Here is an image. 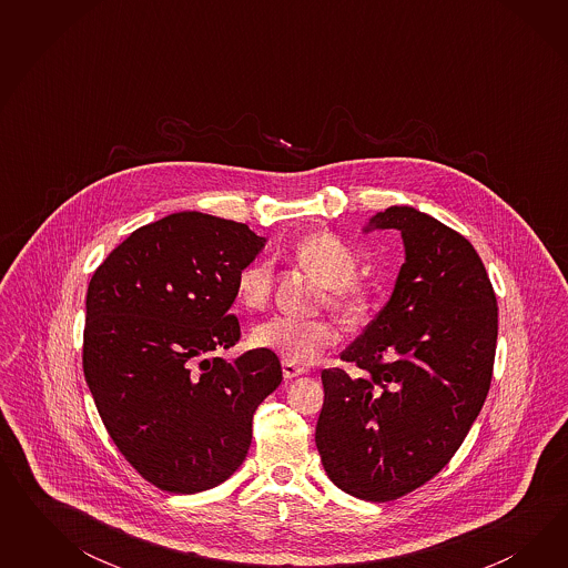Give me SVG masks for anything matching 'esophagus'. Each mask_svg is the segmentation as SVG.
Returning a JSON list of instances; mask_svg holds the SVG:
<instances>
[{"label":"esophagus","instance_id":"esophagus-1","mask_svg":"<svg viewBox=\"0 0 568 568\" xmlns=\"http://www.w3.org/2000/svg\"><path fill=\"white\" fill-rule=\"evenodd\" d=\"M306 373H308V371H306L304 366H295L292 362H283V377L287 378V381L302 377V375H306Z\"/></svg>","mask_w":568,"mask_h":568}]
</instances>
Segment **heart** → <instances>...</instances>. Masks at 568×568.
I'll return each instance as SVG.
<instances>
[{
	"label": "heart",
	"mask_w": 568,
	"mask_h": 568,
	"mask_svg": "<svg viewBox=\"0 0 568 568\" xmlns=\"http://www.w3.org/2000/svg\"><path fill=\"white\" fill-rule=\"evenodd\" d=\"M295 260L325 285L323 302L345 321H356L368 310V290L358 278V252L335 233H310L295 243ZM273 268L266 260H254L237 273L235 292L247 310L264 308L271 300ZM339 333L328 321H304L273 316L252 328L254 347L273 352L283 362L310 364L337 344Z\"/></svg>",
	"instance_id": "heart-1"
}]
</instances>
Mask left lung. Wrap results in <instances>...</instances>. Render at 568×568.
<instances>
[{"instance_id": "1", "label": "left lung", "mask_w": 568, "mask_h": 568, "mask_svg": "<svg viewBox=\"0 0 568 568\" xmlns=\"http://www.w3.org/2000/svg\"><path fill=\"white\" fill-rule=\"evenodd\" d=\"M406 262L377 318L323 371L316 447L328 479L368 501L402 498L452 460L491 385L498 302L470 241L416 207L377 212Z\"/></svg>"}]
</instances>
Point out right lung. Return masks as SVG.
Listing matches in <instances>:
<instances>
[{
    "label": "right lung",
    "instance_id": "add662e5",
    "mask_svg": "<svg viewBox=\"0 0 568 568\" xmlns=\"http://www.w3.org/2000/svg\"><path fill=\"white\" fill-rule=\"evenodd\" d=\"M264 243L247 224L176 212L133 231L89 281L87 385L126 463L162 491L226 481L283 378L273 352L216 354L240 342L235 281Z\"/></svg>",
    "mask_w": 568,
    "mask_h": 568
}]
</instances>
